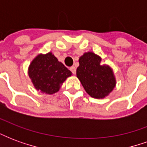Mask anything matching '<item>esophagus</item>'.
<instances>
[{
  "instance_id": "1",
  "label": "esophagus",
  "mask_w": 147,
  "mask_h": 147,
  "mask_svg": "<svg viewBox=\"0 0 147 147\" xmlns=\"http://www.w3.org/2000/svg\"><path fill=\"white\" fill-rule=\"evenodd\" d=\"M70 70L71 71V72L73 74H76V67H74V66L70 67Z\"/></svg>"
}]
</instances>
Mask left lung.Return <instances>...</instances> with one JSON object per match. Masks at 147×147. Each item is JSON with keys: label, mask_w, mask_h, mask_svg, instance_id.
<instances>
[{"label": "left lung", "mask_w": 147, "mask_h": 147, "mask_svg": "<svg viewBox=\"0 0 147 147\" xmlns=\"http://www.w3.org/2000/svg\"><path fill=\"white\" fill-rule=\"evenodd\" d=\"M102 57L93 52L84 53L79 59L76 76L83 88L90 97L102 99L110 94L116 86L117 80L113 68L102 64Z\"/></svg>", "instance_id": "left-lung-1"}]
</instances>
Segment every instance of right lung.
Here are the masks:
<instances>
[{"label":"right lung","mask_w":147,"mask_h":147,"mask_svg":"<svg viewBox=\"0 0 147 147\" xmlns=\"http://www.w3.org/2000/svg\"><path fill=\"white\" fill-rule=\"evenodd\" d=\"M71 75V71L58 61L52 52L37 55L28 67V76L34 88L47 94L58 92Z\"/></svg>","instance_id":"obj_1"}]
</instances>
